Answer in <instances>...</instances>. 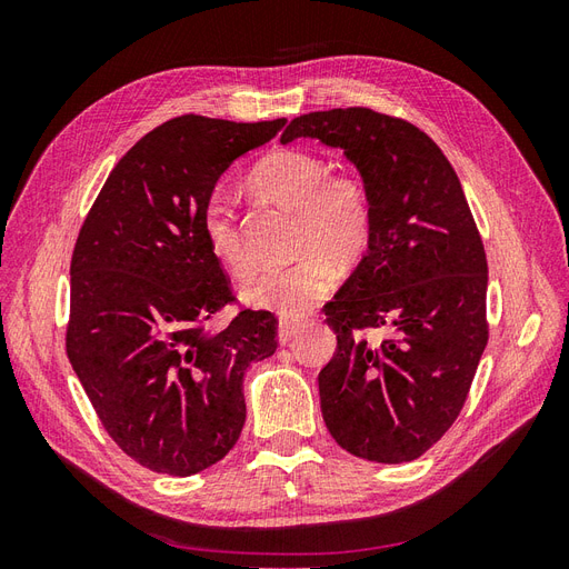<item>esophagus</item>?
<instances>
[{
	"label": "esophagus",
	"instance_id": "1",
	"mask_svg": "<svg viewBox=\"0 0 569 569\" xmlns=\"http://www.w3.org/2000/svg\"><path fill=\"white\" fill-rule=\"evenodd\" d=\"M297 335H299V325H291V322H287V320L280 322V327H278V339H280L282 347H287V343L295 341Z\"/></svg>",
	"mask_w": 569,
	"mask_h": 569
}]
</instances>
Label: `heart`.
Instances as JSON below:
<instances>
[{"label":"heart","mask_w":569,"mask_h":569,"mask_svg":"<svg viewBox=\"0 0 569 569\" xmlns=\"http://www.w3.org/2000/svg\"><path fill=\"white\" fill-rule=\"evenodd\" d=\"M251 189L297 213L295 266L263 270L244 289V301L284 320H299L332 295L337 268L363 261L375 239V206L366 180L353 170H332L316 151L282 149L253 168ZM199 230L213 261L232 278H247L253 258L232 201L206 197Z\"/></svg>","instance_id":"obj_1"}]
</instances>
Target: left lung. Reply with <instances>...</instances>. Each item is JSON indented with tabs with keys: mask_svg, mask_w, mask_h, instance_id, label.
Segmentation results:
<instances>
[{
	"mask_svg": "<svg viewBox=\"0 0 569 569\" xmlns=\"http://www.w3.org/2000/svg\"><path fill=\"white\" fill-rule=\"evenodd\" d=\"M339 147L375 206L363 261L325 306L337 351L318 375L322 420L349 453L408 462L449 432L489 341L487 253L453 166L403 118L366 107L291 120ZM368 329H385L370 342Z\"/></svg>",
	"mask_w": 569,
	"mask_h": 569,
	"instance_id": "1",
	"label": "left lung"
}]
</instances>
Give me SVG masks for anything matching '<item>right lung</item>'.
<instances>
[{"mask_svg":"<svg viewBox=\"0 0 569 569\" xmlns=\"http://www.w3.org/2000/svg\"><path fill=\"white\" fill-rule=\"evenodd\" d=\"M287 120L180 116L116 163L71 258L66 353L109 437L142 468L189 477L226 458L247 420L244 372L278 351V318L239 308L199 230L201 206L242 153Z\"/></svg>","mask_w":569,"mask_h":569,"instance_id":"right-lung-1","label":"right lung"}]
</instances>
